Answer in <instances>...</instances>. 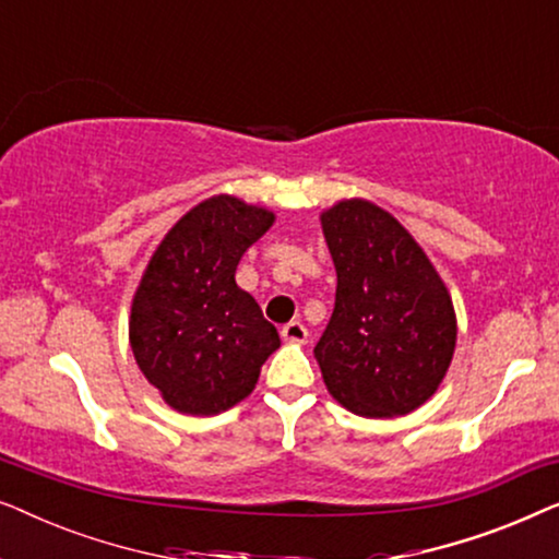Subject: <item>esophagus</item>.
<instances>
[{
    "instance_id": "obj_1",
    "label": "esophagus",
    "mask_w": 559,
    "mask_h": 559,
    "mask_svg": "<svg viewBox=\"0 0 559 559\" xmlns=\"http://www.w3.org/2000/svg\"><path fill=\"white\" fill-rule=\"evenodd\" d=\"M282 338L289 343H305L308 341V328H305L300 320H293V323H287L285 328H282Z\"/></svg>"
}]
</instances>
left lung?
Instances as JSON below:
<instances>
[{"mask_svg":"<svg viewBox=\"0 0 559 559\" xmlns=\"http://www.w3.org/2000/svg\"><path fill=\"white\" fill-rule=\"evenodd\" d=\"M338 285L316 346L333 400L361 417H394L435 394L455 350V310L430 259L392 213L369 201L325 211Z\"/></svg>","mask_w":559,"mask_h":559,"instance_id":"left-lung-1","label":"left lung"}]
</instances>
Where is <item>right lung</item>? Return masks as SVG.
<instances>
[{
    "label": "right lung",
    "mask_w": 559,
    "mask_h": 559,
    "mask_svg": "<svg viewBox=\"0 0 559 559\" xmlns=\"http://www.w3.org/2000/svg\"><path fill=\"white\" fill-rule=\"evenodd\" d=\"M274 216L216 195L175 224L152 254L129 320L136 366L173 409L218 415L254 389L280 333L236 266Z\"/></svg>",
    "instance_id": "1"
}]
</instances>
